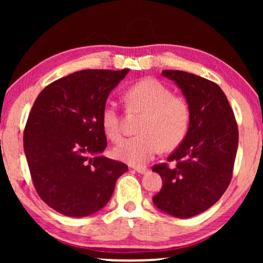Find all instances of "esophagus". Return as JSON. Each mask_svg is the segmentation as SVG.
<instances>
[{
    "mask_svg": "<svg viewBox=\"0 0 263 263\" xmlns=\"http://www.w3.org/2000/svg\"><path fill=\"white\" fill-rule=\"evenodd\" d=\"M135 171L138 172V174H141V175H145V174H147V172H148L149 170L147 167H141V166H139V167H135Z\"/></svg>",
    "mask_w": 263,
    "mask_h": 263,
    "instance_id": "34e87169",
    "label": "esophagus"
}]
</instances>
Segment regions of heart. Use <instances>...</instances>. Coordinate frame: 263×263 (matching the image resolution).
I'll list each match as a JSON object with an SVG mask.
<instances>
[{
    "label": "heart",
    "instance_id": "1",
    "mask_svg": "<svg viewBox=\"0 0 263 263\" xmlns=\"http://www.w3.org/2000/svg\"><path fill=\"white\" fill-rule=\"evenodd\" d=\"M130 109L140 110L143 117L139 125L141 134L128 138L115 147L118 160L134 166L148 163L163 147L172 151L181 145L188 133L190 109L185 99L174 96L166 85L156 79H142L125 91ZM102 127L111 141L122 136L121 117L115 103H106L102 111Z\"/></svg>",
    "mask_w": 263,
    "mask_h": 263
}]
</instances>
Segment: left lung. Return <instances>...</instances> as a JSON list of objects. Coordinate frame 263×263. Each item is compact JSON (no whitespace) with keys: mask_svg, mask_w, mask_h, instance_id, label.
<instances>
[{"mask_svg":"<svg viewBox=\"0 0 263 263\" xmlns=\"http://www.w3.org/2000/svg\"><path fill=\"white\" fill-rule=\"evenodd\" d=\"M161 75L178 86L190 109L188 133L167 164L156 165L163 188L153 203L176 218H190L213 206L232 177L238 129L229 100L217 84L182 70Z\"/></svg>","mask_w":263,"mask_h":263,"instance_id":"left-lung-1","label":"left lung"}]
</instances>
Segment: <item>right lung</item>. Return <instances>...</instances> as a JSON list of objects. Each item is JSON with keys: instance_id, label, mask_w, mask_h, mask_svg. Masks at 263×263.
Instances as JSON below:
<instances>
[{"instance_id": "right-lung-1", "label": "right lung", "mask_w": 263, "mask_h": 263, "mask_svg": "<svg viewBox=\"0 0 263 263\" xmlns=\"http://www.w3.org/2000/svg\"><path fill=\"white\" fill-rule=\"evenodd\" d=\"M129 69H87L59 79L35 99L24 132V151L34 188L68 217L95 214L109 202L121 161L102 156L106 136L102 111Z\"/></svg>"}]
</instances>
